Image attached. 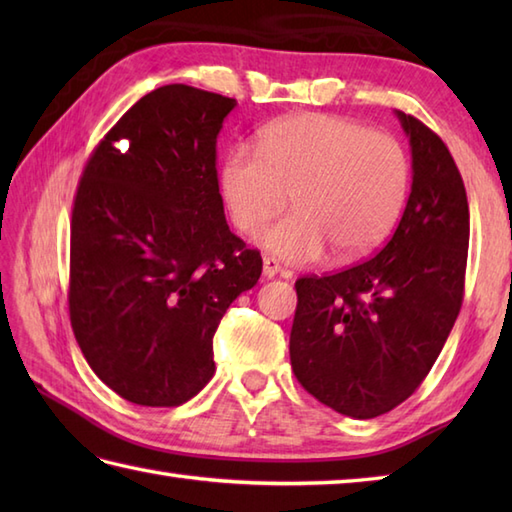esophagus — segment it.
<instances>
[{
    "label": "esophagus",
    "mask_w": 512,
    "mask_h": 512,
    "mask_svg": "<svg viewBox=\"0 0 512 512\" xmlns=\"http://www.w3.org/2000/svg\"><path fill=\"white\" fill-rule=\"evenodd\" d=\"M277 275H286L288 277V273H284V270H281V266H279V262H277L275 257H264V277L266 279H273Z\"/></svg>",
    "instance_id": "34e87169"
}]
</instances>
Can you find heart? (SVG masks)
Returning a JSON list of instances; mask_svg holds the SVG:
<instances>
[{
  "mask_svg": "<svg viewBox=\"0 0 512 512\" xmlns=\"http://www.w3.org/2000/svg\"><path fill=\"white\" fill-rule=\"evenodd\" d=\"M220 191L239 233L257 235L288 204L295 211L264 233L292 264L334 250L352 262L385 242L409 193V160L394 136L332 114H297L268 125L257 151L235 147Z\"/></svg>",
  "mask_w": 512,
  "mask_h": 512,
  "instance_id": "1",
  "label": "heart"
}]
</instances>
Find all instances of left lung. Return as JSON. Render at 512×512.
<instances>
[{"instance_id":"1","label":"left lung","mask_w":512,"mask_h":512,"mask_svg":"<svg viewBox=\"0 0 512 512\" xmlns=\"http://www.w3.org/2000/svg\"><path fill=\"white\" fill-rule=\"evenodd\" d=\"M411 147V193L380 253L328 277L297 279L292 372L343 416L369 420L420 387L464 295L469 202L453 156L418 118L396 112Z\"/></svg>"}]
</instances>
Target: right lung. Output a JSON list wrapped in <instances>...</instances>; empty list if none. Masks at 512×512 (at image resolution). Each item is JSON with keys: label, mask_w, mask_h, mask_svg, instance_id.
<instances>
[{"label": "right lung", "mask_w": 512, "mask_h": 512, "mask_svg": "<svg viewBox=\"0 0 512 512\" xmlns=\"http://www.w3.org/2000/svg\"><path fill=\"white\" fill-rule=\"evenodd\" d=\"M235 105L182 83L149 92L76 189L72 330L94 374L136 405L176 407L209 383L217 325L262 275L217 184V136Z\"/></svg>", "instance_id": "1"}]
</instances>
